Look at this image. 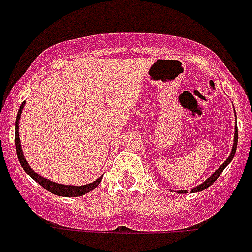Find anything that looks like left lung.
<instances>
[{"label":"left lung","instance_id":"1","mask_svg":"<svg viewBox=\"0 0 252 252\" xmlns=\"http://www.w3.org/2000/svg\"><path fill=\"white\" fill-rule=\"evenodd\" d=\"M234 113H236V111H234ZM237 142H238V129H237V124H236V126H234L233 147H232V151H230V155L228 156L227 160H225V161H224L223 164H221V165L219 166V168H218L217 170H215V172L213 173V174H211L208 179H206V181L202 182L201 185H198V186H196V187L192 188V189H191V193H194V192L204 191V189H206V188H208V187H210V186L213 185V183H214L215 181H217L218 177H219V175H220L221 173H223V170H224V169H225V168H227L228 164H229V162L232 161V160H233L234 154H236V150H237ZM178 193H187V191H178Z\"/></svg>","mask_w":252,"mask_h":252}]
</instances>
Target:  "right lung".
Returning a JSON list of instances; mask_svg holds the SVG:
<instances>
[{"mask_svg":"<svg viewBox=\"0 0 252 252\" xmlns=\"http://www.w3.org/2000/svg\"><path fill=\"white\" fill-rule=\"evenodd\" d=\"M25 101L20 105L18 111V115H16V120H15V146H16V155H18L19 161H20V165L24 169V172L28 175H31L32 178L34 179L35 182H38L44 189H47L51 193L56 194V196H63V197H78V196H83V194L88 193L92 189L100 185L101 181H102V177L101 175L100 178H97L96 181L92 182V183H88V185L83 186H70V185H60V183H56V182H52L50 179L44 178L42 175H39L38 173H35L33 169L29 166V164L27 162L24 158V154H23L22 145H20V138H19V120H20V115H22V111L24 109Z\"/></svg>","mask_w":252,"mask_h":252,"instance_id":"right-lung-1","label":"right lung"}]
</instances>
